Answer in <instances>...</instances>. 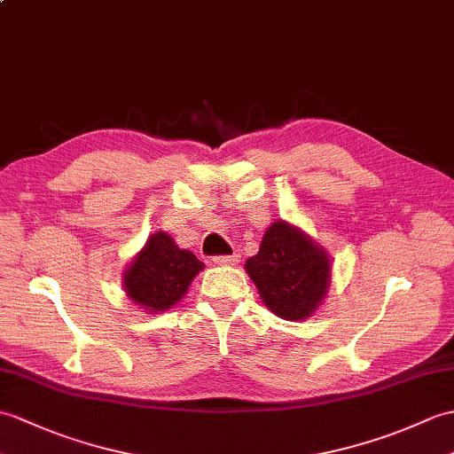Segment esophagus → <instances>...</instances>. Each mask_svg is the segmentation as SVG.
<instances>
[{
    "instance_id": "obj_1",
    "label": "esophagus",
    "mask_w": 454,
    "mask_h": 454,
    "mask_svg": "<svg viewBox=\"0 0 454 454\" xmlns=\"http://www.w3.org/2000/svg\"><path fill=\"white\" fill-rule=\"evenodd\" d=\"M213 261L218 267H234L239 262V253H234V255H220V257H215Z\"/></svg>"
}]
</instances>
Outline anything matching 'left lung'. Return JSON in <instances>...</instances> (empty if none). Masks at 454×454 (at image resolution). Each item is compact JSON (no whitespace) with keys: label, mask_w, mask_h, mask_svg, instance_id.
Returning <instances> with one entry per match:
<instances>
[{"label":"left lung","mask_w":454,"mask_h":454,"mask_svg":"<svg viewBox=\"0 0 454 454\" xmlns=\"http://www.w3.org/2000/svg\"><path fill=\"white\" fill-rule=\"evenodd\" d=\"M262 303L286 321H303L323 305L333 267L326 249L286 220L272 223L257 255L246 261Z\"/></svg>","instance_id":"8db88e82"}]
</instances>
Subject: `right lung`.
<instances>
[{
  "instance_id": "obj_1",
  "label": "right lung",
  "mask_w": 454,
  "mask_h": 454,
  "mask_svg": "<svg viewBox=\"0 0 454 454\" xmlns=\"http://www.w3.org/2000/svg\"><path fill=\"white\" fill-rule=\"evenodd\" d=\"M203 269L205 262L192 251L177 247L170 234L156 230L125 267L121 284L137 308L156 315L182 301Z\"/></svg>"
}]
</instances>
